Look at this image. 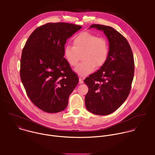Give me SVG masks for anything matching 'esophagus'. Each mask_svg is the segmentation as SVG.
<instances>
[{
  "mask_svg": "<svg viewBox=\"0 0 155 155\" xmlns=\"http://www.w3.org/2000/svg\"><path fill=\"white\" fill-rule=\"evenodd\" d=\"M79 84H83V83H84V81H83V79H82L81 77H79Z\"/></svg>",
  "mask_w": 155,
  "mask_h": 155,
  "instance_id": "1",
  "label": "esophagus"
}]
</instances>
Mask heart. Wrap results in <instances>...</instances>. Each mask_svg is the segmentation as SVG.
I'll list each match as a JSON object with an SVG mask.
<instances>
[{
	"instance_id": "1",
	"label": "heart",
	"mask_w": 155,
	"mask_h": 155,
	"mask_svg": "<svg viewBox=\"0 0 155 155\" xmlns=\"http://www.w3.org/2000/svg\"><path fill=\"white\" fill-rule=\"evenodd\" d=\"M73 45V46L65 47L64 54L67 62L72 67L78 64L82 54L83 61L75 68V71L81 76L92 73L96 67L103 66L107 59L109 44L104 37L83 32L74 37Z\"/></svg>"
}]
</instances>
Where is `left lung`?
Here are the masks:
<instances>
[{
  "instance_id": "obj_1",
  "label": "left lung",
  "mask_w": 155,
  "mask_h": 155,
  "mask_svg": "<svg viewBox=\"0 0 155 155\" xmlns=\"http://www.w3.org/2000/svg\"><path fill=\"white\" fill-rule=\"evenodd\" d=\"M103 31L109 43L107 59L96 72L84 80L88 87L85 96L87 109L96 115L114 112L128 97L134 76V59L125 37L110 26L94 24Z\"/></svg>"
}]
</instances>
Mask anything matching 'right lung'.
<instances>
[{
  "label": "right lung",
  "instance_id": "right-lung-1",
  "mask_svg": "<svg viewBox=\"0 0 155 155\" xmlns=\"http://www.w3.org/2000/svg\"><path fill=\"white\" fill-rule=\"evenodd\" d=\"M82 26L68 23H48L36 28L22 50L21 81L31 101L48 113L64 110L79 82L64 58L67 38Z\"/></svg>",
  "mask_w": 155,
  "mask_h": 155
}]
</instances>
